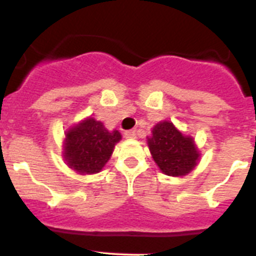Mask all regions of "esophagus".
<instances>
[{"label": "esophagus", "mask_w": 256, "mask_h": 256, "mask_svg": "<svg viewBox=\"0 0 256 256\" xmlns=\"http://www.w3.org/2000/svg\"><path fill=\"white\" fill-rule=\"evenodd\" d=\"M124 134H126V138H130V140L136 138V130H126V132L124 133Z\"/></svg>", "instance_id": "obj_1"}]
</instances>
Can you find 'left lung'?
<instances>
[{"mask_svg":"<svg viewBox=\"0 0 256 256\" xmlns=\"http://www.w3.org/2000/svg\"><path fill=\"white\" fill-rule=\"evenodd\" d=\"M148 144L154 160L166 176H184L198 164V152L194 140L183 136L169 122L154 126Z\"/></svg>","mask_w":256,"mask_h":256,"instance_id":"1","label":"left lung"}]
</instances>
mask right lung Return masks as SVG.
Instances as JSON below:
<instances>
[{"instance_id": "1", "label": "right lung", "mask_w": 256, "mask_h": 256, "mask_svg": "<svg viewBox=\"0 0 256 256\" xmlns=\"http://www.w3.org/2000/svg\"><path fill=\"white\" fill-rule=\"evenodd\" d=\"M120 138L118 130L108 132L101 122L88 118L66 132L65 160L78 173H97L110 159Z\"/></svg>"}]
</instances>
